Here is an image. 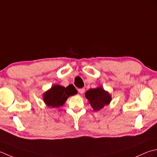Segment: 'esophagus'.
I'll use <instances>...</instances> for the list:
<instances>
[{
    "mask_svg": "<svg viewBox=\"0 0 157 157\" xmlns=\"http://www.w3.org/2000/svg\"><path fill=\"white\" fill-rule=\"evenodd\" d=\"M85 88H81V89H78V92L80 93V94H84L85 93Z\"/></svg>",
    "mask_w": 157,
    "mask_h": 157,
    "instance_id": "1",
    "label": "esophagus"
}]
</instances>
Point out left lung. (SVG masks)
<instances>
[{"label":"left lung","mask_w":157,"mask_h":157,"mask_svg":"<svg viewBox=\"0 0 157 157\" xmlns=\"http://www.w3.org/2000/svg\"><path fill=\"white\" fill-rule=\"evenodd\" d=\"M85 98L95 111L100 110L105 105L109 104L112 100L109 93L101 87L89 89L85 93Z\"/></svg>","instance_id":"1"}]
</instances>
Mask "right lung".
Instances as JSON below:
<instances>
[{
    "label": "right lung",
    "instance_id": "obj_1",
    "mask_svg": "<svg viewBox=\"0 0 157 157\" xmlns=\"http://www.w3.org/2000/svg\"><path fill=\"white\" fill-rule=\"evenodd\" d=\"M77 94V90L72 85L64 87L59 85H55L50 89L44 92L43 100L49 107L59 108L65 104L70 96Z\"/></svg>",
    "mask_w": 157,
    "mask_h": 157
}]
</instances>
